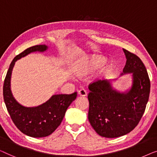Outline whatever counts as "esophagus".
I'll use <instances>...</instances> for the list:
<instances>
[{
	"label": "esophagus",
	"mask_w": 157,
	"mask_h": 157,
	"mask_svg": "<svg viewBox=\"0 0 157 157\" xmlns=\"http://www.w3.org/2000/svg\"><path fill=\"white\" fill-rule=\"evenodd\" d=\"M78 94L81 97L87 96V91L85 89H81L78 91Z\"/></svg>",
	"instance_id": "esophagus-1"
}]
</instances>
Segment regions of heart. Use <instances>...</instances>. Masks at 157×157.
<instances>
[{"mask_svg":"<svg viewBox=\"0 0 157 157\" xmlns=\"http://www.w3.org/2000/svg\"><path fill=\"white\" fill-rule=\"evenodd\" d=\"M105 57L101 56H93L90 58L83 59L77 64L75 68V72L78 77L87 75L95 70L102 64L100 74L105 73L111 66L109 62H105Z\"/></svg>","mask_w":157,"mask_h":157,"instance_id":"b5f03b06","label":"heart"}]
</instances>
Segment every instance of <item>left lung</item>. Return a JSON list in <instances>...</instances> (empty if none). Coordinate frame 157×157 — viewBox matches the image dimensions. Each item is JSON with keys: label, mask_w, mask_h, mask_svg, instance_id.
Returning a JSON list of instances; mask_svg holds the SVG:
<instances>
[{"label": "left lung", "mask_w": 157, "mask_h": 157, "mask_svg": "<svg viewBox=\"0 0 157 157\" xmlns=\"http://www.w3.org/2000/svg\"><path fill=\"white\" fill-rule=\"evenodd\" d=\"M127 62L123 74H132L129 90H114L107 80L94 82L89 85L88 120L99 135L115 138L125 135L138 124L149 100L150 80L147 69L135 54L123 49Z\"/></svg>", "instance_id": "left-lung-1"}]
</instances>
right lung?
<instances>
[{"mask_svg": "<svg viewBox=\"0 0 157 157\" xmlns=\"http://www.w3.org/2000/svg\"><path fill=\"white\" fill-rule=\"evenodd\" d=\"M45 45L30 47L14 57L10 63L3 84V99L13 123L21 132L31 137H45L56 130L65 116L66 110L77 98V92L71 94H55L46 102L34 107L20 105L13 98L10 90L13 68L17 59L33 52L48 50Z\"/></svg>", "mask_w": 157, "mask_h": 157, "instance_id": "add662e5", "label": "right lung"}]
</instances>
